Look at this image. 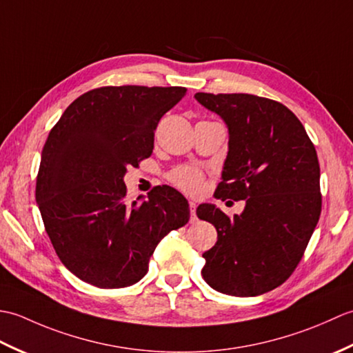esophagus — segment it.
<instances>
[{
    "label": "esophagus",
    "instance_id": "obj_1",
    "mask_svg": "<svg viewBox=\"0 0 353 353\" xmlns=\"http://www.w3.org/2000/svg\"><path fill=\"white\" fill-rule=\"evenodd\" d=\"M196 208H197V203L196 201H190V211H191V221H196L197 216H196Z\"/></svg>",
    "mask_w": 353,
    "mask_h": 353
}]
</instances>
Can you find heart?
I'll return each mask as SVG.
<instances>
[{
    "mask_svg": "<svg viewBox=\"0 0 353 353\" xmlns=\"http://www.w3.org/2000/svg\"><path fill=\"white\" fill-rule=\"evenodd\" d=\"M170 181L179 188L196 194L203 186V176L197 168L192 167H179L170 172Z\"/></svg>",
    "mask_w": 353,
    "mask_h": 353,
    "instance_id": "heart-1",
    "label": "heart"
}]
</instances>
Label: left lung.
I'll return each mask as SVG.
<instances>
[{"instance_id":"1","label":"left lung","mask_w":353,"mask_h":353,"mask_svg":"<svg viewBox=\"0 0 353 353\" xmlns=\"http://www.w3.org/2000/svg\"><path fill=\"white\" fill-rule=\"evenodd\" d=\"M228 127V156L215 197L245 200L234 219L212 203L197 216L214 224L203 253L205 281L224 294L252 297L294 272L321 212L320 165L299 118L283 104L250 94L194 95Z\"/></svg>"}]
</instances>
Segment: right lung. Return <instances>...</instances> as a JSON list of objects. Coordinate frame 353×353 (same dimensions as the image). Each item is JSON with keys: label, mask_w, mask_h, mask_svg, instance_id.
Wrapping results in <instances>:
<instances>
[{"label": "right lung", "mask_w": 353, "mask_h": 353, "mask_svg": "<svg viewBox=\"0 0 353 353\" xmlns=\"http://www.w3.org/2000/svg\"><path fill=\"white\" fill-rule=\"evenodd\" d=\"M186 88L108 86L80 95L45 142L36 203L62 264L100 288L145 276L156 245L190 220V205L168 185L125 197L127 167L153 152L159 119Z\"/></svg>", "instance_id": "right-lung-1"}]
</instances>
